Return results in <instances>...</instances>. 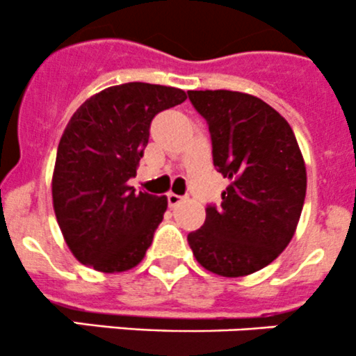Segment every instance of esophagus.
<instances>
[{
	"label": "esophagus",
	"instance_id": "34e87169",
	"mask_svg": "<svg viewBox=\"0 0 356 356\" xmlns=\"http://www.w3.org/2000/svg\"><path fill=\"white\" fill-rule=\"evenodd\" d=\"M184 200L182 198V196H179V195H175V193H168L167 195V201H168V207H177L179 203H181V201Z\"/></svg>",
	"mask_w": 356,
	"mask_h": 356
}]
</instances>
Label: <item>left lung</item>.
Returning a JSON list of instances; mask_svg holds the SVG:
<instances>
[{
	"mask_svg": "<svg viewBox=\"0 0 356 356\" xmlns=\"http://www.w3.org/2000/svg\"><path fill=\"white\" fill-rule=\"evenodd\" d=\"M207 120L213 165L231 184L188 243L201 267L243 277L267 267L293 239L307 195V168L284 117L257 96L188 91Z\"/></svg>",
	"mask_w": 356,
	"mask_h": 356,
	"instance_id": "8db88e82",
	"label": "left lung"
}]
</instances>
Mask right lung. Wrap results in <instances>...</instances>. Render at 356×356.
Here are the masks:
<instances>
[{"mask_svg": "<svg viewBox=\"0 0 356 356\" xmlns=\"http://www.w3.org/2000/svg\"><path fill=\"white\" fill-rule=\"evenodd\" d=\"M186 98L177 88L127 82L103 89L72 115L51 195L63 239L81 264L113 274L145 258L167 198L136 193L129 179L136 177L153 117Z\"/></svg>", "mask_w": 356, "mask_h": 356, "instance_id": "add662e5", "label": "right lung"}]
</instances>
